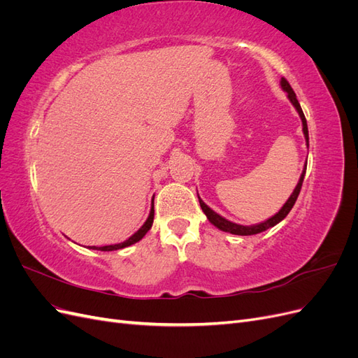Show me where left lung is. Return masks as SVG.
Instances as JSON below:
<instances>
[{
	"label": "left lung",
	"mask_w": 358,
	"mask_h": 358,
	"mask_svg": "<svg viewBox=\"0 0 358 358\" xmlns=\"http://www.w3.org/2000/svg\"><path fill=\"white\" fill-rule=\"evenodd\" d=\"M280 88H282L287 94H288V100L291 101V104L296 107V110L301 119V125H303V134H305V140H306V146L309 148V133H308V124H306V117L305 115H303V110L300 107V103L297 100V96L294 94V91H292V88L289 86V83L287 82V79H280ZM305 175H306V164H305V169H303L301 171V176L299 179V183L296 185L294 191H292V194L289 196V199L285 201V204L280 208V210L278 213H275L272 218L266 220L264 222H259V224H254V225H241V224H236V222H231L229 220H225L224 216L218 215L215 210H212L208 204H206L200 197H199V201H200V206L201 209L204 212V215L208 216V220L210 221V224H213L216 229H220L221 231H225V233H231V234H237V236H252V234H258L262 231H266L267 229H270V227H275L276 224H279L280 221H282L285 216L289 213V210L292 209V206H294L299 194H300V189H301V183H303V179H305ZM199 196V194H197Z\"/></svg>",
	"instance_id": "obj_1"
}]
</instances>
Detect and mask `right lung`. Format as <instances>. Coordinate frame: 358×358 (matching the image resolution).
Returning <instances> with one entry per match:
<instances>
[{
	"mask_svg": "<svg viewBox=\"0 0 358 358\" xmlns=\"http://www.w3.org/2000/svg\"><path fill=\"white\" fill-rule=\"evenodd\" d=\"M152 222H154V200H152V208H150V212H149V216L146 222L140 227V229L131 236L128 237L127 241L121 242V243H116V245H107V246H91V249H99V251H117V249H122V248H127L129 245H134L136 242L142 241L145 234L150 230V227H152Z\"/></svg>",
	"mask_w": 358,
	"mask_h": 358,
	"instance_id": "right-lung-1",
	"label": "right lung"
}]
</instances>
